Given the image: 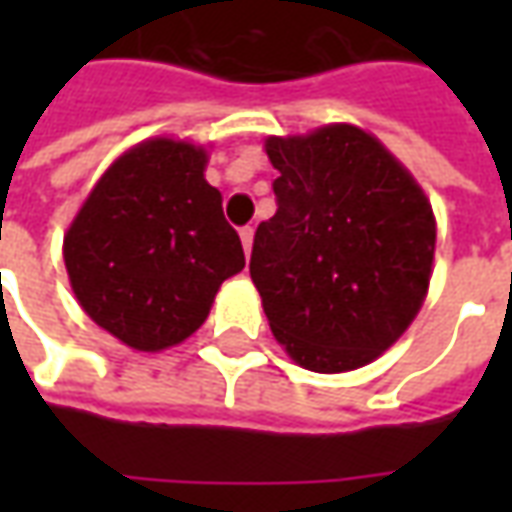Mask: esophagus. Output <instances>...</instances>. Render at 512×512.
<instances>
[{
  "label": "esophagus",
  "instance_id": "esophagus-1",
  "mask_svg": "<svg viewBox=\"0 0 512 512\" xmlns=\"http://www.w3.org/2000/svg\"><path fill=\"white\" fill-rule=\"evenodd\" d=\"M252 238H255V230L252 227H241V244H244L246 255L252 252Z\"/></svg>",
  "mask_w": 512,
  "mask_h": 512
}]
</instances>
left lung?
<instances>
[{"mask_svg":"<svg viewBox=\"0 0 512 512\" xmlns=\"http://www.w3.org/2000/svg\"><path fill=\"white\" fill-rule=\"evenodd\" d=\"M277 213L257 224L249 274L296 365L345 373L406 332L428 293L436 219L376 136L348 123L268 136Z\"/></svg>","mask_w":512,"mask_h":512,"instance_id":"obj_1","label":"left lung"}]
</instances>
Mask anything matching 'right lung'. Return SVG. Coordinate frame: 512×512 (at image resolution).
<instances>
[{"mask_svg":"<svg viewBox=\"0 0 512 512\" xmlns=\"http://www.w3.org/2000/svg\"><path fill=\"white\" fill-rule=\"evenodd\" d=\"M205 147L156 136L106 169L65 233L82 310L134 351L156 354L200 329L244 246L205 180Z\"/></svg>","mask_w":512,"mask_h":512,"instance_id":"right-lung-1","label":"right lung"}]
</instances>
